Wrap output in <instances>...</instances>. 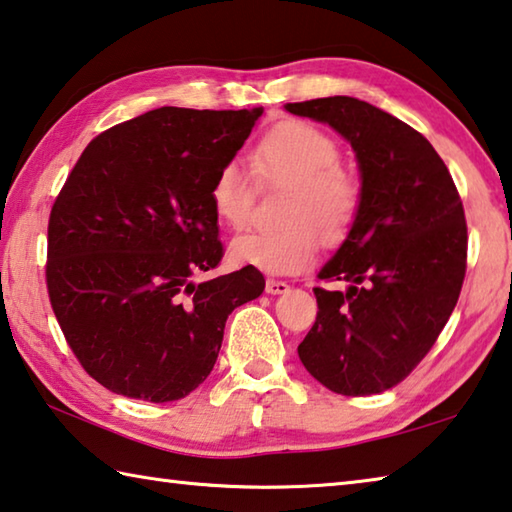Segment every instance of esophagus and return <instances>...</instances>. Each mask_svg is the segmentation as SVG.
I'll list each match as a JSON object with an SVG mask.
<instances>
[{
    "label": "esophagus",
    "mask_w": 512,
    "mask_h": 512,
    "mask_svg": "<svg viewBox=\"0 0 512 512\" xmlns=\"http://www.w3.org/2000/svg\"><path fill=\"white\" fill-rule=\"evenodd\" d=\"M288 288H291V286H288L282 280H266V293L268 295H282V293L288 291Z\"/></svg>",
    "instance_id": "1"
}]
</instances>
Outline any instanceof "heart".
Wrapping results in <instances>:
<instances>
[{
    "label": "heart",
    "mask_w": 512,
    "mask_h": 512,
    "mask_svg": "<svg viewBox=\"0 0 512 512\" xmlns=\"http://www.w3.org/2000/svg\"><path fill=\"white\" fill-rule=\"evenodd\" d=\"M336 138L304 120L275 125L253 154L262 181L291 185L282 221L275 230H246L230 241L237 266L268 275H293L313 264L322 244H340L358 217L362 190L358 176L340 163ZM210 206L224 226L246 224L253 208V181L237 161H228L210 183Z\"/></svg>",
    "instance_id": "1"
}]
</instances>
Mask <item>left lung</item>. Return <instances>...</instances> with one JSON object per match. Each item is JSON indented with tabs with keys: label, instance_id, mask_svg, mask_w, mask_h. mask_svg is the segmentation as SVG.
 I'll return each instance as SVG.
<instances>
[{
	"label": "left lung",
	"instance_id": "1",
	"mask_svg": "<svg viewBox=\"0 0 512 512\" xmlns=\"http://www.w3.org/2000/svg\"><path fill=\"white\" fill-rule=\"evenodd\" d=\"M356 152L362 201L313 288L318 318L297 347L306 371L342 396L392 389L425 358L457 306L468 228L448 167L423 134L349 96L286 102Z\"/></svg>",
	"mask_w": 512,
	"mask_h": 512
}]
</instances>
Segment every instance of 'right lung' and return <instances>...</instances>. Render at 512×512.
Segmentation results:
<instances>
[{
	"label": "right lung",
	"mask_w": 512,
	"mask_h": 512,
	"mask_svg": "<svg viewBox=\"0 0 512 512\" xmlns=\"http://www.w3.org/2000/svg\"><path fill=\"white\" fill-rule=\"evenodd\" d=\"M262 107H161L98 134L49 219L46 286L87 374L109 392L170 403L215 367L228 315L264 291L257 268L197 284L224 257L210 183Z\"/></svg>",
	"instance_id": "obj_1"
}]
</instances>
